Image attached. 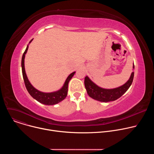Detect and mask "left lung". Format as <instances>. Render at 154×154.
Segmentation results:
<instances>
[{"label": "left lung", "instance_id": "1", "mask_svg": "<svg viewBox=\"0 0 154 154\" xmlns=\"http://www.w3.org/2000/svg\"><path fill=\"white\" fill-rule=\"evenodd\" d=\"M134 68V64L133 69ZM134 77V72H132L128 81L123 85L113 89H105L97 86L88 77L86 76L85 78V86L88 94L93 99L102 102L114 101L121 97L128 90L133 82Z\"/></svg>", "mask_w": 154, "mask_h": 154}]
</instances>
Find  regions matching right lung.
I'll use <instances>...</instances> for the list:
<instances>
[{
    "mask_svg": "<svg viewBox=\"0 0 154 154\" xmlns=\"http://www.w3.org/2000/svg\"><path fill=\"white\" fill-rule=\"evenodd\" d=\"M32 40L33 39L29 42V44L32 41ZM28 48H29V45H27L26 49L23 54V57H22L21 66H22V72H23V76L24 79V83L29 93L33 99H35L39 102L45 105H52L61 102L63 100H64L66 98V97L67 96L68 90V83L70 80L74 76L75 72H73L70 75H69L67 79H66L63 86L59 90L51 92V93H44V92L40 91L37 89H36L35 88H34L33 85L30 83V82H29L27 78V74L26 73L25 66H24V59H25L26 54L27 52Z\"/></svg>",
    "mask_w": 154,
    "mask_h": 154,
    "instance_id": "obj_1",
    "label": "right lung"
}]
</instances>
